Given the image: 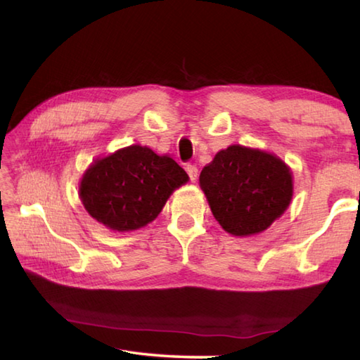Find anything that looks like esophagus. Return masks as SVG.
<instances>
[{
  "label": "esophagus",
  "instance_id": "esophagus-1",
  "mask_svg": "<svg viewBox=\"0 0 360 360\" xmlns=\"http://www.w3.org/2000/svg\"><path fill=\"white\" fill-rule=\"evenodd\" d=\"M186 170H187V173L190 176V181L195 182L198 179V174H200V172H198V167L193 165V164H187Z\"/></svg>",
  "mask_w": 360,
  "mask_h": 360
}]
</instances>
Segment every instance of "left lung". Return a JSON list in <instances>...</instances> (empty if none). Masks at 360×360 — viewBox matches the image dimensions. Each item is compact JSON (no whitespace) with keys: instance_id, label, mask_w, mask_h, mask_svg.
Here are the masks:
<instances>
[{"instance_id":"obj_1","label":"left lung","mask_w":360,"mask_h":360,"mask_svg":"<svg viewBox=\"0 0 360 360\" xmlns=\"http://www.w3.org/2000/svg\"><path fill=\"white\" fill-rule=\"evenodd\" d=\"M200 184L213 217L236 236L266 231L292 200V174L269 153L232 145L202 168Z\"/></svg>"}]
</instances>
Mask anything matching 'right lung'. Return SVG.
Wrapping results in <instances>:
<instances>
[{
	"mask_svg": "<svg viewBox=\"0 0 360 360\" xmlns=\"http://www.w3.org/2000/svg\"><path fill=\"white\" fill-rule=\"evenodd\" d=\"M187 181L172 158L131 145L93 164L82 179L80 198L98 223L128 232L151 223L173 190Z\"/></svg>",
	"mask_w": 360,
	"mask_h": 360,
	"instance_id": "obj_1",
	"label": "right lung"
}]
</instances>
